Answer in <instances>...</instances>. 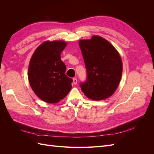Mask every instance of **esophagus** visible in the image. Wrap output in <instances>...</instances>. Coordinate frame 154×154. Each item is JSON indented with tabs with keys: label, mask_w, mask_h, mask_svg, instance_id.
Returning a JSON list of instances; mask_svg holds the SVG:
<instances>
[{
	"label": "esophagus",
	"mask_w": 154,
	"mask_h": 154,
	"mask_svg": "<svg viewBox=\"0 0 154 154\" xmlns=\"http://www.w3.org/2000/svg\"><path fill=\"white\" fill-rule=\"evenodd\" d=\"M77 82H78L77 79H76V78H73V83H74V85L77 84Z\"/></svg>",
	"instance_id": "obj_1"
}]
</instances>
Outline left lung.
I'll return each instance as SVG.
<instances>
[{
	"mask_svg": "<svg viewBox=\"0 0 154 154\" xmlns=\"http://www.w3.org/2000/svg\"><path fill=\"white\" fill-rule=\"evenodd\" d=\"M79 45L87 71L86 80L80 85L82 91L92 100L108 98L117 89L122 75V62L118 52L99 36L82 40Z\"/></svg>",
	"mask_w": 154,
	"mask_h": 154,
	"instance_id": "left-lung-1",
	"label": "left lung"
}]
</instances>
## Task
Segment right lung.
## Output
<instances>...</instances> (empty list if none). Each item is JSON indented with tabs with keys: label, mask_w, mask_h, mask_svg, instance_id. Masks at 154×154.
<instances>
[{
	"label": "right lung",
	"mask_w": 154,
	"mask_h": 154,
	"mask_svg": "<svg viewBox=\"0 0 154 154\" xmlns=\"http://www.w3.org/2000/svg\"><path fill=\"white\" fill-rule=\"evenodd\" d=\"M66 45L63 41L45 42L36 49L30 60V85L36 96L47 103H57L72 88L73 80L66 74V66L60 58Z\"/></svg>",
	"instance_id": "add662e5"
}]
</instances>
